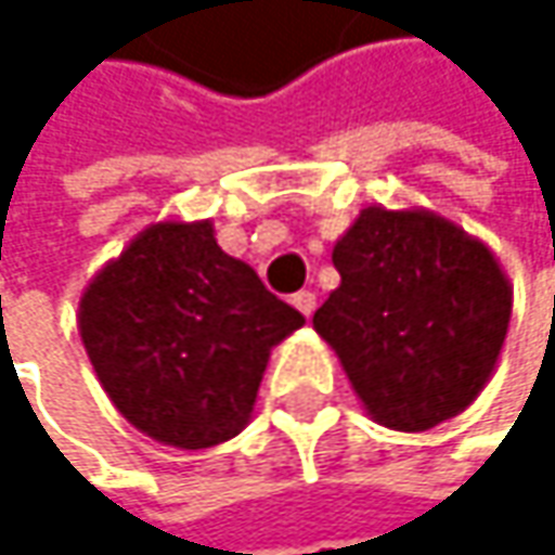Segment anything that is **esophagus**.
<instances>
[{
    "label": "esophagus",
    "mask_w": 555,
    "mask_h": 555,
    "mask_svg": "<svg viewBox=\"0 0 555 555\" xmlns=\"http://www.w3.org/2000/svg\"><path fill=\"white\" fill-rule=\"evenodd\" d=\"M292 305H295L305 318H311L314 308H318V298H314V292H295V295H292Z\"/></svg>",
    "instance_id": "1"
}]
</instances>
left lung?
Segmentation results:
<instances>
[{"label":"left lung","mask_w":555,"mask_h":555,"mask_svg":"<svg viewBox=\"0 0 555 555\" xmlns=\"http://www.w3.org/2000/svg\"><path fill=\"white\" fill-rule=\"evenodd\" d=\"M340 285L314 331L373 421L430 430L486 388L511 321V285L495 254L453 221L370 205L334 244Z\"/></svg>","instance_id":"left-lung-1"}]
</instances>
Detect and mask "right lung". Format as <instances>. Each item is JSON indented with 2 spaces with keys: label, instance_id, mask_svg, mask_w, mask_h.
<instances>
[{
  "label": "right lung",
  "instance_id": "obj_1",
  "mask_svg": "<svg viewBox=\"0 0 555 555\" xmlns=\"http://www.w3.org/2000/svg\"><path fill=\"white\" fill-rule=\"evenodd\" d=\"M301 324L218 247L211 221L151 224L79 298V337L112 404L179 450L244 430L270 350Z\"/></svg>",
  "mask_w": 555,
  "mask_h": 555
}]
</instances>
